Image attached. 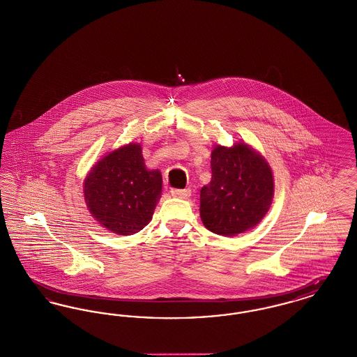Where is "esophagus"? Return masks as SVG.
Masks as SVG:
<instances>
[{
  "instance_id": "esophagus-1",
  "label": "esophagus",
  "mask_w": 357,
  "mask_h": 357,
  "mask_svg": "<svg viewBox=\"0 0 357 357\" xmlns=\"http://www.w3.org/2000/svg\"><path fill=\"white\" fill-rule=\"evenodd\" d=\"M171 195H172V197H176V198L187 199V198L191 195V190H190V188H185V190L172 188V190H171Z\"/></svg>"
}]
</instances>
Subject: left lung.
I'll use <instances>...</instances> for the list:
<instances>
[{"label":"left lung","instance_id":"left-lung-1","mask_svg":"<svg viewBox=\"0 0 357 357\" xmlns=\"http://www.w3.org/2000/svg\"><path fill=\"white\" fill-rule=\"evenodd\" d=\"M274 195L269 163L249 144L217 146L211 153V181L201 190V220L210 231L234 237L265 217Z\"/></svg>","mask_w":357,"mask_h":357}]
</instances>
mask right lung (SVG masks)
<instances>
[{
  "mask_svg": "<svg viewBox=\"0 0 357 357\" xmlns=\"http://www.w3.org/2000/svg\"><path fill=\"white\" fill-rule=\"evenodd\" d=\"M162 195V174L144 165L139 143L107 153L84 181V199L92 217L109 231L131 236L153 220Z\"/></svg>",
  "mask_w": 357,
  "mask_h": 357,
  "instance_id": "right-lung-1",
  "label": "right lung"
}]
</instances>
